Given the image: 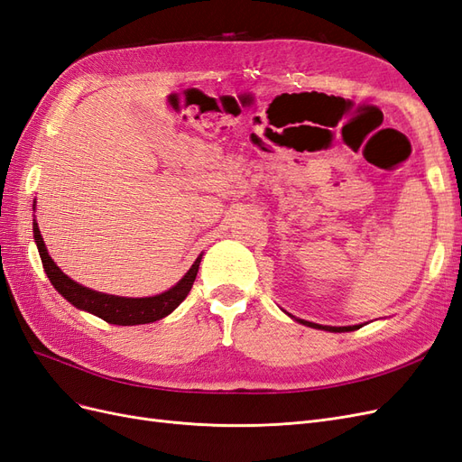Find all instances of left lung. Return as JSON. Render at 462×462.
<instances>
[{
  "mask_svg": "<svg viewBox=\"0 0 462 462\" xmlns=\"http://www.w3.org/2000/svg\"><path fill=\"white\" fill-rule=\"evenodd\" d=\"M285 312V310H283ZM291 319H295V321H299V324H302V326H306V328H314V329H324V331H331V333H345V331H355V329H360L362 328V324H358V326H341V328H337V326H319V324H314V321H306V319H300V318H295L292 314H289V312H285Z\"/></svg>",
  "mask_w": 462,
  "mask_h": 462,
  "instance_id": "8db88e82",
  "label": "left lung"
}]
</instances>
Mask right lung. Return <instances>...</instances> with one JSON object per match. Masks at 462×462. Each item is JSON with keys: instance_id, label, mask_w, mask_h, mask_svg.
Instances as JSON below:
<instances>
[{"instance_id": "right-lung-1", "label": "right lung", "mask_w": 462, "mask_h": 462, "mask_svg": "<svg viewBox=\"0 0 462 462\" xmlns=\"http://www.w3.org/2000/svg\"><path fill=\"white\" fill-rule=\"evenodd\" d=\"M32 209H36V199H34ZM32 231H34V243L38 246V253L42 258V265H44V272L50 277L55 291H58L67 302H71L75 309L90 312L114 326L152 324V321L170 316L177 306L187 299L202 262V254H200L190 265V270L180 277L171 289L160 292V295L141 297V299L117 297V295H107V292L88 289L85 285L77 283L75 279L65 275L60 265L55 263L48 254V248L44 239H42L36 219H32Z\"/></svg>"}]
</instances>
